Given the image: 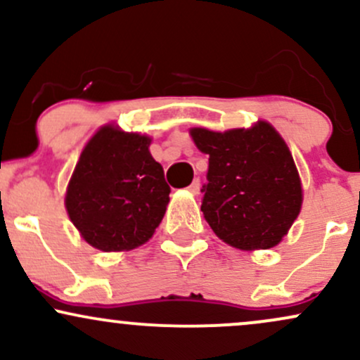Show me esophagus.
<instances>
[{
    "instance_id": "34e87169",
    "label": "esophagus",
    "mask_w": 360,
    "mask_h": 360,
    "mask_svg": "<svg viewBox=\"0 0 360 360\" xmlns=\"http://www.w3.org/2000/svg\"><path fill=\"white\" fill-rule=\"evenodd\" d=\"M188 191L191 193V194H198V193H200V179H194L193 183L189 184Z\"/></svg>"
}]
</instances>
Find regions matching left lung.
<instances>
[{"label": "left lung", "mask_w": 360, "mask_h": 360, "mask_svg": "<svg viewBox=\"0 0 360 360\" xmlns=\"http://www.w3.org/2000/svg\"><path fill=\"white\" fill-rule=\"evenodd\" d=\"M210 155L201 205L220 240L240 250L279 245L301 212L303 186L288 143L266 120L249 128H189Z\"/></svg>", "instance_id": "1"}]
</instances>
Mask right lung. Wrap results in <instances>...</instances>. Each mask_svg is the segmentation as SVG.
<instances>
[{
  "label": "right lung",
  "instance_id": "add662e5",
  "mask_svg": "<svg viewBox=\"0 0 360 360\" xmlns=\"http://www.w3.org/2000/svg\"><path fill=\"white\" fill-rule=\"evenodd\" d=\"M152 137L106 123L86 142L64 205L82 240L103 252L137 249L152 238L169 205Z\"/></svg>",
  "mask_w": 360,
  "mask_h": 360
}]
</instances>
